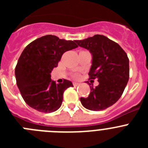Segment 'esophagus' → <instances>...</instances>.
I'll use <instances>...</instances> for the list:
<instances>
[{
    "label": "esophagus",
    "mask_w": 148,
    "mask_h": 148,
    "mask_svg": "<svg viewBox=\"0 0 148 148\" xmlns=\"http://www.w3.org/2000/svg\"><path fill=\"white\" fill-rule=\"evenodd\" d=\"M78 85H79V83H78V82H73V86L74 87H77Z\"/></svg>",
    "instance_id": "esophagus-1"
}]
</instances>
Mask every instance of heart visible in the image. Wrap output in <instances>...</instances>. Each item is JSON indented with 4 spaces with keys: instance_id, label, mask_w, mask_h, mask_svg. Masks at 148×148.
<instances>
[{
    "instance_id": "obj_1",
    "label": "heart",
    "mask_w": 148,
    "mask_h": 148,
    "mask_svg": "<svg viewBox=\"0 0 148 148\" xmlns=\"http://www.w3.org/2000/svg\"><path fill=\"white\" fill-rule=\"evenodd\" d=\"M75 78H78V75H75Z\"/></svg>"
}]
</instances>
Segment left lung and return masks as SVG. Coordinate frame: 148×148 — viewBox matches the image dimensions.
Instances as JSON below:
<instances>
[{"label": "left lung", "mask_w": 148, "mask_h": 148, "mask_svg": "<svg viewBox=\"0 0 148 148\" xmlns=\"http://www.w3.org/2000/svg\"><path fill=\"white\" fill-rule=\"evenodd\" d=\"M75 42L92 53V66L88 75L90 79L97 78L99 83L95 88L90 86V95L81 98V102L90 110L107 109L120 99L129 80L127 55L117 43L102 35Z\"/></svg>", "instance_id": "obj_1"}]
</instances>
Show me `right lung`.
<instances>
[{
	"mask_svg": "<svg viewBox=\"0 0 148 148\" xmlns=\"http://www.w3.org/2000/svg\"><path fill=\"white\" fill-rule=\"evenodd\" d=\"M78 47L73 40L47 35L26 47L15 66L16 83L23 100L41 113H52L61 106L63 94L71 82L56 84L51 80V72L58 66L65 52Z\"/></svg>",
	"mask_w": 148,
	"mask_h": 148,
	"instance_id": "1",
	"label": "right lung"
}]
</instances>
